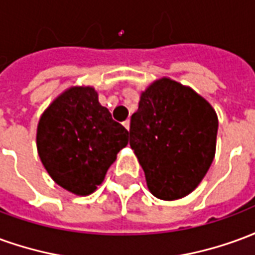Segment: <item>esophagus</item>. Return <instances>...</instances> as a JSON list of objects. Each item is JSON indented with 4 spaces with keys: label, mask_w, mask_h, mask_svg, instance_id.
Here are the masks:
<instances>
[{
    "label": "esophagus",
    "mask_w": 255,
    "mask_h": 255,
    "mask_svg": "<svg viewBox=\"0 0 255 255\" xmlns=\"http://www.w3.org/2000/svg\"><path fill=\"white\" fill-rule=\"evenodd\" d=\"M123 126H124V127L127 128L128 131H129V120H126V122L123 123Z\"/></svg>",
    "instance_id": "1"
}]
</instances>
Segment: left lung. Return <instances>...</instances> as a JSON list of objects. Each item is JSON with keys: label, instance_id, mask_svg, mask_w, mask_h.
<instances>
[{"label": "left lung", "instance_id": "left-lung-1", "mask_svg": "<svg viewBox=\"0 0 255 255\" xmlns=\"http://www.w3.org/2000/svg\"><path fill=\"white\" fill-rule=\"evenodd\" d=\"M217 129L213 106L191 87L161 78L142 91L129 146L149 191L164 201L194 191L213 162Z\"/></svg>", "mask_w": 255, "mask_h": 255}]
</instances>
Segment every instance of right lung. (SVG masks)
I'll list each match as a JSON object with an SVG mask.
<instances>
[{
	"label": "right lung",
	"instance_id": "1",
	"mask_svg": "<svg viewBox=\"0 0 255 255\" xmlns=\"http://www.w3.org/2000/svg\"><path fill=\"white\" fill-rule=\"evenodd\" d=\"M128 144V131L112 119L91 86H72L42 113L36 149L54 182L86 197L104 182L117 153Z\"/></svg>",
	"mask_w": 255,
	"mask_h": 255
}]
</instances>
